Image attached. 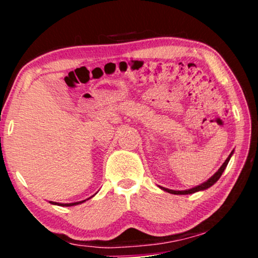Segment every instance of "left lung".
Returning a JSON list of instances; mask_svg holds the SVG:
<instances>
[{"label": "left lung", "instance_id": "left-lung-1", "mask_svg": "<svg viewBox=\"0 0 258 258\" xmlns=\"http://www.w3.org/2000/svg\"><path fill=\"white\" fill-rule=\"evenodd\" d=\"M232 154H234V150L231 151L230 155H229L227 160H225V162L223 164H222V167L218 169V170L215 172V174L211 176V177L208 179V181H206L204 183H202V184L197 185L195 186V188H191V189H188V190H171V189H167V188H163V186H161L162 190H164V191L167 192H170V194H174V195H188V194H194V192H197V191H201V190H206L208 188H210L211 185H214L215 183H216L218 179H220V177L222 176V174H223L224 169L227 168V165L229 163V161H230V157L232 156Z\"/></svg>", "mask_w": 258, "mask_h": 258}]
</instances>
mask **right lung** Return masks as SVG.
<instances>
[{
	"mask_svg": "<svg viewBox=\"0 0 258 258\" xmlns=\"http://www.w3.org/2000/svg\"><path fill=\"white\" fill-rule=\"evenodd\" d=\"M91 197H93V196H91ZM89 199H90V197H89ZM89 199H88V200H89ZM83 202H86V200L81 201V202H75V203H56V202H51V201H50L51 204H57V206H62V207H73V206H77V204H81Z\"/></svg>",
	"mask_w": 258,
	"mask_h": 258,
	"instance_id": "obj_1",
	"label": "right lung"
}]
</instances>
